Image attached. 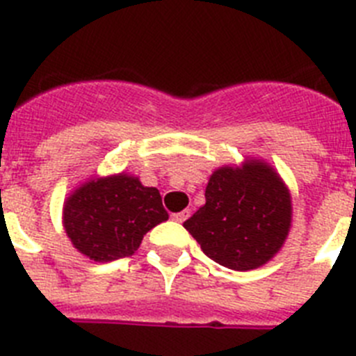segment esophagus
<instances>
[{
  "mask_svg": "<svg viewBox=\"0 0 356 356\" xmlns=\"http://www.w3.org/2000/svg\"><path fill=\"white\" fill-rule=\"evenodd\" d=\"M191 216V210H184V212H178V213H172V221L176 222H184L187 217Z\"/></svg>",
  "mask_w": 356,
  "mask_h": 356,
  "instance_id": "obj_1",
  "label": "esophagus"
}]
</instances>
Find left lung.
<instances>
[{
  "instance_id": "obj_1",
  "label": "left lung",
  "mask_w": 356,
  "mask_h": 356,
  "mask_svg": "<svg viewBox=\"0 0 356 356\" xmlns=\"http://www.w3.org/2000/svg\"><path fill=\"white\" fill-rule=\"evenodd\" d=\"M205 200L184 226L219 266L250 271L271 260L284 244L291 226V197L266 163L217 169Z\"/></svg>"
}]
</instances>
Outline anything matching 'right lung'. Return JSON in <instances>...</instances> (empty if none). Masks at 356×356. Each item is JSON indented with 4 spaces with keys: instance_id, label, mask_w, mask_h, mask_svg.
<instances>
[{
    "instance_id": "add662e5",
    "label": "right lung",
    "mask_w": 356,
    "mask_h": 356,
    "mask_svg": "<svg viewBox=\"0 0 356 356\" xmlns=\"http://www.w3.org/2000/svg\"><path fill=\"white\" fill-rule=\"evenodd\" d=\"M168 219L159 191L127 175L85 184L64 207L65 234L96 262L131 257L144 235Z\"/></svg>"
}]
</instances>
